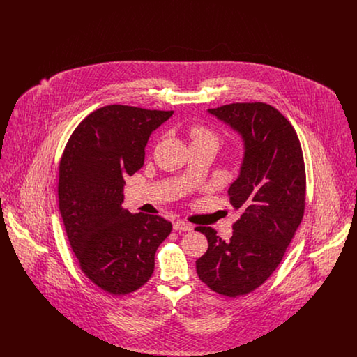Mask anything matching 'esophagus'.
I'll return each mask as SVG.
<instances>
[{"label":"esophagus","mask_w":357,"mask_h":357,"mask_svg":"<svg viewBox=\"0 0 357 357\" xmlns=\"http://www.w3.org/2000/svg\"><path fill=\"white\" fill-rule=\"evenodd\" d=\"M174 230L176 231H190L192 230V227L183 221H175L174 222Z\"/></svg>","instance_id":"34e87169"}]
</instances>
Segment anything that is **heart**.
Segmentation results:
<instances>
[{"label": "heart", "mask_w": 357, "mask_h": 357, "mask_svg": "<svg viewBox=\"0 0 357 357\" xmlns=\"http://www.w3.org/2000/svg\"><path fill=\"white\" fill-rule=\"evenodd\" d=\"M190 137H191V142L192 143H201V142H214L218 144V140L220 137L218 135L211 131L210 128L201 126V124H197V126H192L190 128Z\"/></svg>", "instance_id": "b5f03b06"}]
</instances>
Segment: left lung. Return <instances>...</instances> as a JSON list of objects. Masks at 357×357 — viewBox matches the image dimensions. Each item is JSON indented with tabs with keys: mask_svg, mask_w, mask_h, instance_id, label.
<instances>
[{
	"mask_svg": "<svg viewBox=\"0 0 357 357\" xmlns=\"http://www.w3.org/2000/svg\"><path fill=\"white\" fill-rule=\"evenodd\" d=\"M208 112L243 139V162L227 191L241 217L227 242L213 227H195L208 242L197 273L215 293L238 297L261 287L282 261L304 217L305 165L293 126L272 105L233 102Z\"/></svg>",
	"mask_w": 357,
	"mask_h": 357,
	"instance_id": "1",
	"label": "left lung"
}]
</instances>
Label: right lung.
Listing matches in <instances>:
<instances>
[{"mask_svg": "<svg viewBox=\"0 0 357 357\" xmlns=\"http://www.w3.org/2000/svg\"><path fill=\"white\" fill-rule=\"evenodd\" d=\"M172 111L105 105L72 132L59 165V208L85 275L121 296L153 275L155 253L172 225L123 208L126 178L143 167L149 137Z\"/></svg>", "mask_w": 357, "mask_h": 357, "instance_id": "1", "label": "right lung"}]
</instances>
